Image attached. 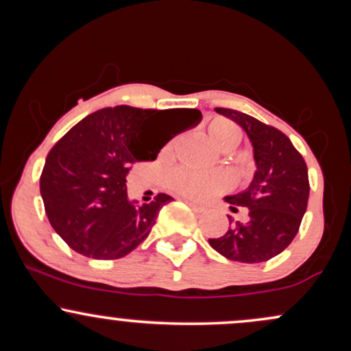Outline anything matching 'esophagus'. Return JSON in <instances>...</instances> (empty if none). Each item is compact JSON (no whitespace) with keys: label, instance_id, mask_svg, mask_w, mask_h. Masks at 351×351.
<instances>
[{"label":"esophagus","instance_id":"esophagus-1","mask_svg":"<svg viewBox=\"0 0 351 351\" xmlns=\"http://www.w3.org/2000/svg\"><path fill=\"white\" fill-rule=\"evenodd\" d=\"M184 201V203H186V204H189V206H191L193 209H196V211H203V206H201V204H198V203H195V201H191V199H186V198H184L183 199Z\"/></svg>","mask_w":351,"mask_h":351}]
</instances>
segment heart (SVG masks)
Listing matches in <instances>:
<instances>
[{
    "mask_svg": "<svg viewBox=\"0 0 351 351\" xmlns=\"http://www.w3.org/2000/svg\"><path fill=\"white\" fill-rule=\"evenodd\" d=\"M208 136L219 150H232L241 140V128L228 119H215L208 125ZM168 184L176 193L195 199H206L211 195L224 191L229 178L224 173H198L193 170H173L168 175Z\"/></svg>",
    "mask_w": 351,
    "mask_h": 351,
    "instance_id": "1",
    "label": "heart"
}]
</instances>
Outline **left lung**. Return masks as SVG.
Masks as SVG:
<instances>
[{"mask_svg": "<svg viewBox=\"0 0 351 351\" xmlns=\"http://www.w3.org/2000/svg\"><path fill=\"white\" fill-rule=\"evenodd\" d=\"M236 122L252 145V181L244 191L224 196L232 213L245 208L247 219L229 217L226 234L209 239L221 256L237 263H264L280 254L295 237L308 201L307 165L289 136L251 115L215 108Z\"/></svg>", "mask_w": 351, "mask_h": 351, "instance_id": "left-lung-1", "label": "left lung"}]
</instances>
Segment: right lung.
<instances>
[{
  "label": "right lung",
  "instance_id": "right-lung-1",
  "mask_svg": "<svg viewBox=\"0 0 351 351\" xmlns=\"http://www.w3.org/2000/svg\"><path fill=\"white\" fill-rule=\"evenodd\" d=\"M203 119L196 108L108 107L87 115L52 147L39 189L47 219L71 249L92 259H120L147 239L171 196L128 199L130 165L153 162L173 136Z\"/></svg>",
  "mask_w": 351,
  "mask_h": 351
}]
</instances>
